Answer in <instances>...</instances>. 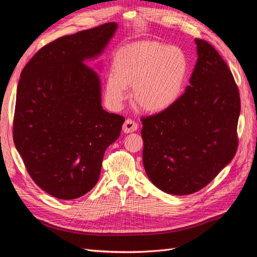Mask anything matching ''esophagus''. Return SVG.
<instances>
[{
	"label": "esophagus",
	"instance_id": "34e87169",
	"mask_svg": "<svg viewBox=\"0 0 257 257\" xmlns=\"http://www.w3.org/2000/svg\"><path fill=\"white\" fill-rule=\"evenodd\" d=\"M138 128V124L134 120L126 119L123 124V132L124 133H131V132H135Z\"/></svg>",
	"mask_w": 257,
	"mask_h": 257
}]
</instances>
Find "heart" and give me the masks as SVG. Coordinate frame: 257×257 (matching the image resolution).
<instances>
[{
  "instance_id": "heart-1",
  "label": "heart",
  "mask_w": 257,
  "mask_h": 257,
  "mask_svg": "<svg viewBox=\"0 0 257 257\" xmlns=\"http://www.w3.org/2000/svg\"><path fill=\"white\" fill-rule=\"evenodd\" d=\"M188 74L189 61L180 48L159 42L136 43L115 53L105 95L111 104L120 105L126 87H133V99L141 109L161 112L181 96Z\"/></svg>"
}]
</instances>
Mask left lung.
I'll list each match as a JSON object with an SVG mask.
<instances>
[{"label":"left lung","instance_id":"left-lung-1","mask_svg":"<svg viewBox=\"0 0 257 257\" xmlns=\"http://www.w3.org/2000/svg\"><path fill=\"white\" fill-rule=\"evenodd\" d=\"M190 85L168 109L144 116V167L165 193L189 195L211 182L235 157L238 87L212 45L196 38Z\"/></svg>","mask_w":257,"mask_h":257}]
</instances>
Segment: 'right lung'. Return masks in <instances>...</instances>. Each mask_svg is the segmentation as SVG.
<instances>
[{
  "instance_id": "add662e5",
  "label": "right lung",
  "mask_w": 257,
  "mask_h": 257,
  "mask_svg": "<svg viewBox=\"0 0 257 257\" xmlns=\"http://www.w3.org/2000/svg\"><path fill=\"white\" fill-rule=\"evenodd\" d=\"M118 25L62 36L44 46L22 69L13 136L30 177L60 199L93 189L106 149L124 119L102 107L98 75L83 62L102 54Z\"/></svg>"
}]
</instances>
